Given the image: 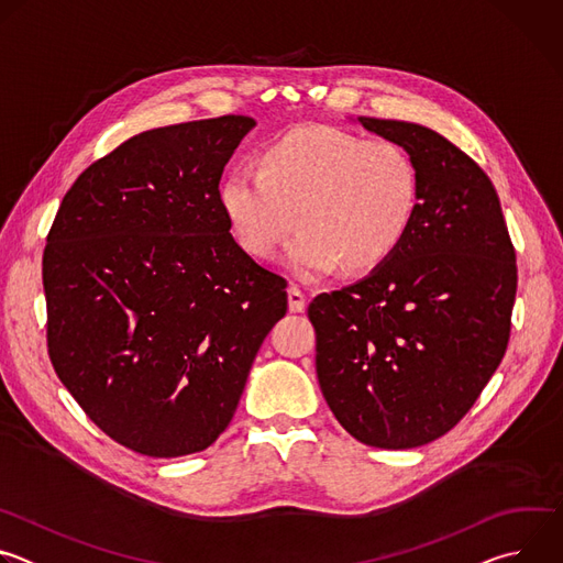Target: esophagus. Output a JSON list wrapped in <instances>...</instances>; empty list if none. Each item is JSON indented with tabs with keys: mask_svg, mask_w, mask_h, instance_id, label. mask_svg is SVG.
Listing matches in <instances>:
<instances>
[{
	"mask_svg": "<svg viewBox=\"0 0 563 563\" xmlns=\"http://www.w3.org/2000/svg\"><path fill=\"white\" fill-rule=\"evenodd\" d=\"M287 300H289V311H302L305 309V294L296 285H291L287 289Z\"/></svg>",
	"mask_w": 563,
	"mask_h": 563,
	"instance_id": "obj_1",
	"label": "esophagus"
}]
</instances>
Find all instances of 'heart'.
<instances>
[{"mask_svg":"<svg viewBox=\"0 0 563 563\" xmlns=\"http://www.w3.org/2000/svg\"><path fill=\"white\" fill-rule=\"evenodd\" d=\"M220 202L238 243L258 258H269L298 224L287 265L316 280L341 265L374 269L394 254L419 207V174L394 140L305 126L269 144L261 167L233 169Z\"/></svg>","mask_w":563,"mask_h":563,"instance_id":"b5f03b06","label":"heart"}]
</instances>
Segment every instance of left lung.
<instances>
[{"label": "left lung", "instance_id": "8db88e82", "mask_svg": "<svg viewBox=\"0 0 563 563\" xmlns=\"http://www.w3.org/2000/svg\"><path fill=\"white\" fill-rule=\"evenodd\" d=\"M358 122L410 153L419 207L404 243L369 276L309 302L316 374L354 439L410 450L450 432L499 367L515 247L499 196L470 155L415 122Z\"/></svg>", "mask_w": 563, "mask_h": 563}]
</instances>
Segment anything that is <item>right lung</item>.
I'll return each mask as SVG.
<instances>
[{"label": "right lung", "instance_id": "obj_1", "mask_svg": "<svg viewBox=\"0 0 563 563\" xmlns=\"http://www.w3.org/2000/svg\"><path fill=\"white\" fill-rule=\"evenodd\" d=\"M254 118L137 133L66 191L42 261L51 363L120 445L155 459L209 448L287 313V283L243 252L220 202Z\"/></svg>", "mask_w": 563, "mask_h": 563}]
</instances>
